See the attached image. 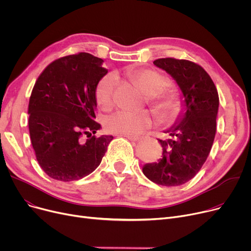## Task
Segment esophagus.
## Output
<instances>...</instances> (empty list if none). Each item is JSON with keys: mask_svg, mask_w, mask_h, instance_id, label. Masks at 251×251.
I'll list each match as a JSON object with an SVG mask.
<instances>
[{"mask_svg": "<svg viewBox=\"0 0 251 251\" xmlns=\"http://www.w3.org/2000/svg\"><path fill=\"white\" fill-rule=\"evenodd\" d=\"M119 136H124V137H127L129 140L131 141H138L140 138L137 137V136H131V135H119Z\"/></svg>", "mask_w": 251, "mask_h": 251, "instance_id": "esophagus-1", "label": "esophagus"}]
</instances>
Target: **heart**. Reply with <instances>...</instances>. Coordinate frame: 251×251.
<instances>
[{
  "label": "heart",
  "mask_w": 251,
  "mask_h": 251,
  "mask_svg": "<svg viewBox=\"0 0 251 251\" xmlns=\"http://www.w3.org/2000/svg\"><path fill=\"white\" fill-rule=\"evenodd\" d=\"M127 76L149 97V103L162 123L171 124L177 120L182 112V102L175 92L165 90L170 86V80L165 75L151 69H138L129 71ZM116 82L114 74H107L96 86L95 98L103 110L113 107ZM153 123V117L147 111L119 112L108 119L105 129L116 135L134 136L150 129Z\"/></svg>",
  "instance_id": "1"
}]
</instances>
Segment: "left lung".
<instances>
[{
	"mask_svg": "<svg viewBox=\"0 0 251 251\" xmlns=\"http://www.w3.org/2000/svg\"><path fill=\"white\" fill-rule=\"evenodd\" d=\"M153 64L172 76L185 102V113L166 132L170 138L159 139L163 157L147 164L142 172L163 186H178L191 180L206 161L213 147L219 109V95L207 72L188 60L163 58Z\"/></svg>",
	"mask_w": 251,
	"mask_h": 251,
	"instance_id": "1",
	"label": "left lung"
}]
</instances>
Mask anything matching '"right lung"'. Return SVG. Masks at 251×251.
<instances>
[{
  "instance_id": "obj_1",
  "label": "right lung",
  "mask_w": 251,
  "mask_h": 251,
  "mask_svg": "<svg viewBox=\"0 0 251 251\" xmlns=\"http://www.w3.org/2000/svg\"><path fill=\"white\" fill-rule=\"evenodd\" d=\"M88 52L51 62L38 76L28 104V127L36 160L50 178L81 179L100 166L113 136H96L95 90L108 73Z\"/></svg>"
}]
</instances>
